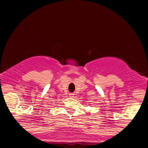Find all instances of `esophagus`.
I'll use <instances>...</instances> for the list:
<instances>
[{"label":"esophagus","mask_w":148,"mask_h":148,"mask_svg":"<svg viewBox=\"0 0 148 148\" xmlns=\"http://www.w3.org/2000/svg\"><path fill=\"white\" fill-rule=\"evenodd\" d=\"M74 95H75L74 93H70V94H69V97H74Z\"/></svg>","instance_id":"34e87169"}]
</instances>
